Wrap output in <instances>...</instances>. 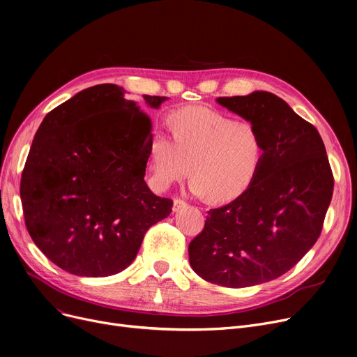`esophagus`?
Here are the masks:
<instances>
[{"label":"esophagus","mask_w":357,"mask_h":357,"mask_svg":"<svg viewBox=\"0 0 357 357\" xmlns=\"http://www.w3.org/2000/svg\"><path fill=\"white\" fill-rule=\"evenodd\" d=\"M186 205H188V204H186V202H185L183 199L175 198V199H174V207H172V210H174V211H179V210L185 208V207H186Z\"/></svg>","instance_id":"34e87169"}]
</instances>
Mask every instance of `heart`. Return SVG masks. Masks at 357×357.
Returning a JSON list of instances; mask_svg holds the SVG:
<instances>
[{"instance_id":"1","label":"heart","mask_w":357,"mask_h":357,"mask_svg":"<svg viewBox=\"0 0 357 357\" xmlns=\"http://www.w3.org/2000/svg\"><path fill=\"white\" fill-rule=\"evenodd\" d=\"M171 135L158 131L150 144V169L160 188L188 175L191 190L211 201L226 202L245 194L265 159L260 130L207 107L174 111Z\"/></svg>"}]
</instances>
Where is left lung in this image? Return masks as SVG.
Segmentation results:
<instances>
[{
	"instance_id": "left-lung-1",
	"label": "left lung",
	"mask_w": 357,
	"mask_h": 357,
	"mask_svg": "<svg viewBox=\"0 0 357 357\" xmlns=\"http://www.w3.org/2000/svg\"><path fill=\"white\" fill-rule=\"evenodd\" d=\"M217 101L260 130L265 159L245 194L208 211L190 264L207 282L246 288L287 273L314 246L334 178L320 133L282 98L255 91Z\"/></svg>"
}]
</instances>
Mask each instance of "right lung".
I'll return each instance as SVG.
<instances>
[{
	"instance_id": "right-lung-1",
	"label": "right lung",
	"mask_w": 357,
	"mask_h": 357,
	"mask_svg": "<svg viewBox=\"0 0 357 357\" xmlns=\"http://www.w3.org/2000/svg\"><path fill=\"white\" fill-rule=\"evenodd\" d=\"M158 108L166 97L144 96ZM152 120L114 84L86 88L53 108L22 174L24 222L61 269L109 276L135 260L146 231L174 201L144 182Z\"/></svg>"
}]
</instances>
